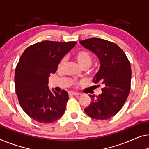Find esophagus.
Wrapping results in <instances>:
<instances>
[{
  "label": "esophagus",
  "instance_id": "34e87169",
  "mask_svg": "<svg viewBox=\"0 0 149 149\" xmlns=\"http://www.w3.org/2000/svg\"><path fill=\"white\" fill-rule=\"evenodd\" d=\"M69 94L70 95V96H78L79 95V93L77 92H69Z\"/></svg>",
  "mask_w": 149,
  "mask_h": 149
}]
</instances>
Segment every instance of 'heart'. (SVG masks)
I'll return each mask as SVG.
<instances>
[{"label": "heart", "mask_w": 149, "mask_h": 149, "mask_svg": "<svg viewBox=\"0 0 149 149\" xmlns=\"http://www.w3.org/2000/svg\"><path fill=\"white\" fill-rule=\"evenodd\" d=\"M74 58L81 68H89L92 63V55H90V53L86 52V51H80V52H77V53H75L74 55ZM65 59L63 58L59 61L58 64V67H57L58 70H61L64 67V65H65Z\"/></svg>", "instance_id": "b5f03b06"}]
</instances>
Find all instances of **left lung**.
<instances>
[{
  "label": "left lung",
  "mask_w": 149,
  "mask_h": 149,
  "mask_svg": "<svg viewBox=\"0 0 149 149\" xmlns=\"http://www.w3.org/2000/svg\"><path fill=\"white\" fill-rule=\"evenodd\" d=\"M79 43L97 55L100 70L92 81L103 86L102 92L98 96L89 95L91 102L84 111L94 119L110 118L120 110L129 94L130 62L122 49L110 41L94 37Z\"/></svg>",
  "instance_id": "1"
}]
</instances>
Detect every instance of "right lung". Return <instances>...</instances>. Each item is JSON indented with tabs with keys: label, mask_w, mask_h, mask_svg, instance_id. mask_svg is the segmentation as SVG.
I'll list each match as a JSON object with an SVG mask.
<instances>
[{
	"label": "right lung",
	"mask_w": 149,
	"mask_h": 149,
	"mask_svg": "<svg viewBox=\"0 0 149 149\" xmlns=\"http://www.w3.org/2000/svg\"><path fill=\"white\" fill-rule=\"evenodd\" d=\"M75 44L44 41L29 46L22 54L15 70V90L21 108L35 121L51 123L64 114L68 93L52 92L49 77Z\"/></svg>",
	"instance_id": "1"
}]
</instances>
